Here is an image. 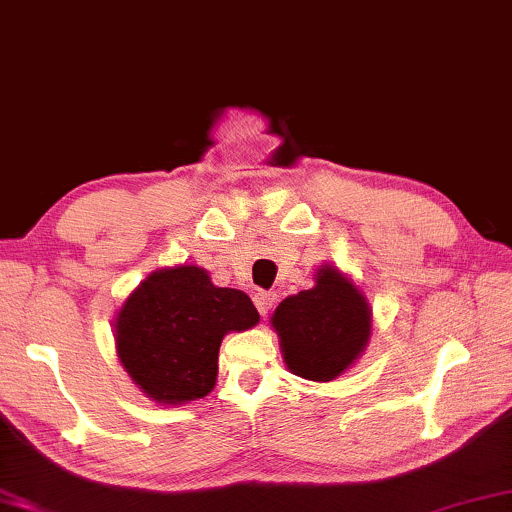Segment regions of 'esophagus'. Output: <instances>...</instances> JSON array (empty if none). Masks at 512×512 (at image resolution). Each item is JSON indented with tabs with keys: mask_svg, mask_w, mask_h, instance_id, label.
Instances as JSON below:
<instances>
[{
	"mask_svg": "<svg viewBox=\"0 0 512 512\" xmlns=\"http://www.w3.org/2000/svg\"><path fill=\"white\" fill-rule=\"evenodd\" d=\"M274 304H276V295L274 292H264V290H260L255 295V306H257V311L262 313V316H267V313L274 309Z\"/></svg>",
	"mask_w": 512,
	"mask_h": 512,
	"instance_id": "34e87169",
	"label": "esophagus"
}]
</instances>
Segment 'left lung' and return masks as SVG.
Returning a JSON list of instances; mask_svg holds the SVG:
<instances>
[{
	"instance_id": "obj_1",
	"label": "left lung",
	"mask_w": 512,
	"mask_h": 512,
	"mask_svg": "<svg viewBox=\"0 0 512 512\" xmlns=\"http://www.w3.org/2000/svg\"><path fill=\"white\" fill-rule=\"evenodd\" d=\"M285 365L311 381H332L370 339V306L337 269H318L316 285L283 299L271 316Z\"/></svg>"
}]
</instances>
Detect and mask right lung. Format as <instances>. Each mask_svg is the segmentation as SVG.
<instances>
[{
    "label": "right lung",
    "instance_id": "obj_1",
    "mask_svg": "<svg viewBox=\"0 0 512 512\" xmlns=\"http://www.w3.org/2000/svg\"><path fill=\"white\" fill-rule=\"evenodd\" d=\"M250 297L217 288L199 267L161 269L121 306L114 339L121 363L149 398L187 403L213 391L227 332L257 325Z\"/></svg>",
    "mask_w": 512,
    "mask_h": 512
}]
</instances>
